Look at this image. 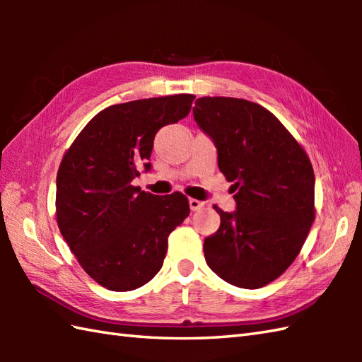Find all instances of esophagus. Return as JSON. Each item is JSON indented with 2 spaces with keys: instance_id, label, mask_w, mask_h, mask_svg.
<instances>
[{
  "instance_id": "esophagus-1",
  "label": "esophagus",
  "mask_w": 362,
  "mask_h": 362,
  "mask_svg": "<svg viewBox=\"0 0 362 362\" xmlns=\"http://www.w3.org/2000/svg\"><path fill=\"white\" fill-rule=\"evenodd\" d=\"M202 206H205V202H202V201H197V199H189V209L193 210V211L201 210Z\"/></svg>"
}]
</instances>
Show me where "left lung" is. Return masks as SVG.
Returning <instances> with one entry per match:
<instances>
[{
	"label": "left lung",
	"instance_id": "left-lung-1",
	"mask_svg": "<svg viewBox=\"0 0 362 362\" xmlns=\"http://www.w3.org/2000/svg\"><path fill=\"white\" fill-rule=\"evenodd\" d=\"M193 113L236 191L233 213L214 205L221 226L204 241L206 264L235 286H264L292 264L310 233L316 214L311 161L259 104L205 96L196 99Z\"/></svg>",
	"mask_w": 362,
	"mask_h": 362
}]
</instances>
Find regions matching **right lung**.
Wrapping results in <instances>:
<instances>
[{
    "label": "right lung",
    "instance_id": "add662e5",
    "mask_svg": "<svg viewBox=\"0 0 362 362\" xmlns=\"http://www.w3.org/2000/svg\"><path fill=\"white\" fill-rule=\"evenodd\" d=\"M194 95L110 105L76 136L57 171L60 233L91 279L110 291H132L163 266L168 236L189 214L187 196H156L134 187L151 169L153 138L185 118Z\"/></svg>",
    "mask_w": 362,
    "mask_h": 362
}]
</instances>
